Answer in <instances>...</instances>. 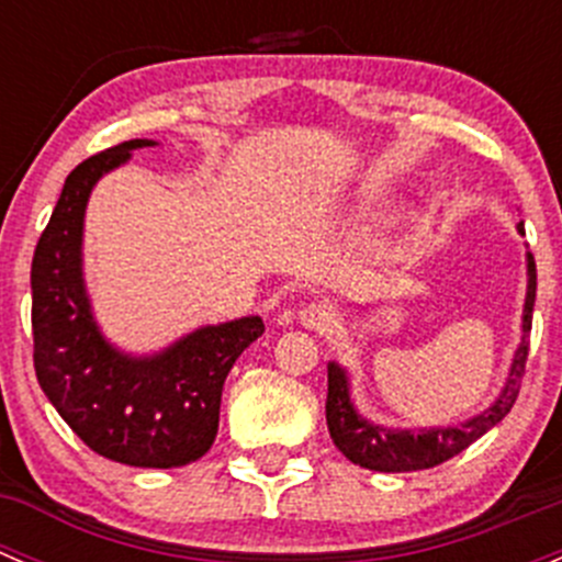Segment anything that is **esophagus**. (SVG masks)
<instances>
[{
  "mask_svg": "<svg viewBox=\"0 0 562 562\" xmlns=\"http://www.w3.org/2000/svg\"><path fill=\"white\" fill-rule=\"evenodd\" d=\"M299 323L310 331H331V326L337 323V315H334L331 307L326 304H307V307L299 313Z\"/></svg>",
  "mask_w": 562,
  "mask_h": 562,
  "instance_id": "esophagus-1",
  "label": "esophagus"
}]
</instances>
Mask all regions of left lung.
<instances>
[{"label":"left lung","instance_id":"left-lung-1","mask_svg":"<svg viewBox=\"0 0 562 562\" xmlns=\"http://www.w3.org/2000/svg\"><path fill=\"white\" fill-rule=\"evenodd\" d=\"M519 234H525V223L517 225ZM527 293L522 307V337L514 350L508 378L503 383L501 394L495 396L490 407L479 411L475 416L464 418L454 427H383L372 422L356 407L350 375L342 364L328 361V396H326V424L334 446L342 451L353 464L378 473H411V470H427L446 459L457 457L468 449L473 440L490 432L492 427L508 416V411L517 402L519 386H522L527 345H530L532 326V304H536V260L527 252Z\"/></svg>","mask_w":562,"mask_h":562}]
</instances>
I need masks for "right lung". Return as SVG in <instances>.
I'll list each match as a JSON object with an SVG mask.
<instances>
[{"instance_id":"obj_1","label":"right lung","mask_w":562,"mask_h":562,"mask_svg":"<svg viewBox=\"0 0 562 562\" xmlns=\"http://www.w3.org/2000/svg\"><path fill=\"white\" fill-rule=\"evenodd\" d=\"M146 146L157 140H124L65 179L32 258L35 372L56 413L100 457L181 468L212 449L225 378L263 321L198 326L155 353H130L105 337L83 280V217L94 184Z\"/></svg>"}]
</instances>
